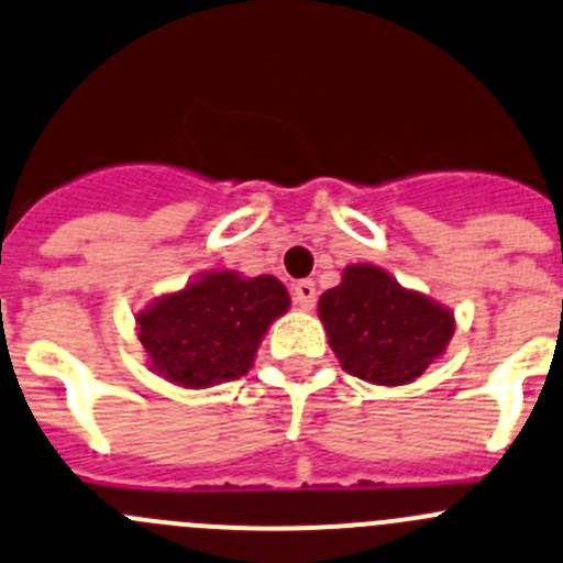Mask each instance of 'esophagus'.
Masks as SVG:
<instances>
[{"instance_id":"34e87169","label":"esophagus","mask_w":563,"mask_h":563,"mask_svg":"<svg viewBox=\"0 0 563 563\" xmlns=\"http://www.w3.org/2000/svg\"><path fill=\"white\" fill-rule=\"evenodd\" d=\"M291 299L297 308L313 310L316 305V283L313 280H299L291 286Z\"/></svg>"}]
</instances>
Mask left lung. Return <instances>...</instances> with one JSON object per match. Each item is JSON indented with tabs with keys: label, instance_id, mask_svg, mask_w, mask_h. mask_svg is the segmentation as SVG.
I'll return each instance as SVG.
<instances>
[{
	"label": "left lung",
	"instance_id": "8db88e82",
	"mask_svg": "<svg viewBox=\"0 0 563 563\" xmlns=\"http://www.w3.org/2000/svg\"><path fill=\"white\" fill-rule=\"evenodd\" d=\"M319 319L341 368L374 385L418 379L454 338V313L371 264L343 269L319 299Z\"/></svg>",
	"mask_w": 563,
	"mask_h": 563
}]
</instances>
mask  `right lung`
<instances>
[{"label":"right lung","mask_w":563,"mask_h":563,"mask_svg":"<svg viewBox=\"0 0 563 563\" xmlns=\"http://www.w3.org/2000/svg\"><path fill=\"white\" fill-rule=\"evenodd\" d=\"M288 305L277 277L206 272L136 316V335L165 379L184 387L220 385L253 368L261 338Z\"/></svg>","instance_id":"1"}]
</instances>
